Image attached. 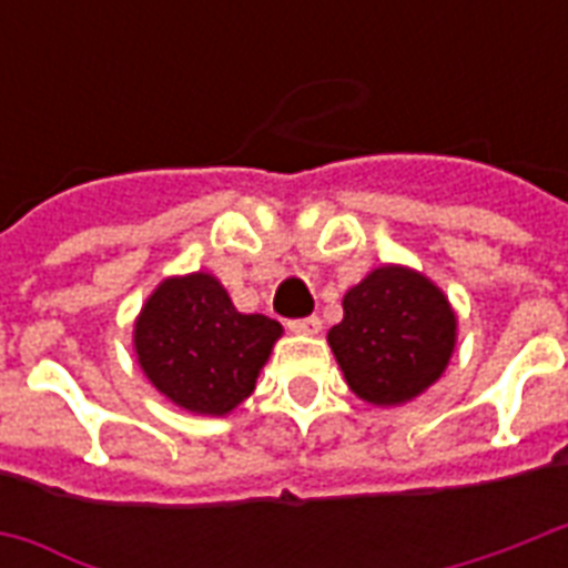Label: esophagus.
<instances>
[{
  "label": "esophagus",
  "instance_id": "esophagus-1",
  "mask_svg": "<svg viewBox=\"0 0 568 568\" xmlns=\"http://www.w3.org/2000/svg\"><path fill=\"white\" fill-rule=\"evenodd\" d=\"M294 333H303V336H318L321 333V318L318 315H310V318L292 321Z\"/></svg>",
  "mask_w": 568,
  "mask_h": 568
}]
</instances>
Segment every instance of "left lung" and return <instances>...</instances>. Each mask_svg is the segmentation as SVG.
Returning a JSON list of instances; mask_svg holds the SVG:
<instances>
[{"label": "left lung", "instance_id": "left-lung-1", "mask_svg": "<svg viewBox=\"0 0 568 568\" xmlns=\"http://www.w3.org/2000/svg\"><path fill=\"white\" fill-rule=\"evenodd\" d=\"M345 318L327 333L345 383L374 406H400L445 374L457 347V312L430 276L379 265L347 288Z\"/></svg>", "mask_w": 568, "mask_h": 568}]
</instances>
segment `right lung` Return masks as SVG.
Instances as JSON below:
<instances>
[{
    "instance_id": "add662e5",
    "label": "right lung",
    "mask_w": 568,
    "mask_h": 568,
    "mask_svg": "<svg viewBox=\"0 0 568 568\" xmlns=\"http://www.w3.org/2000/svg\"><path fill=\"white\" fill-rule=\"evenodd\" d=\"M280 336V321L244 315L217 276L194 271L155 285L138 312L132 347L144 377L171 404L230 415L253 395Z\"/></svg>"
}]
</instances>
